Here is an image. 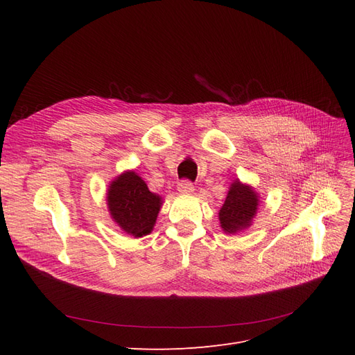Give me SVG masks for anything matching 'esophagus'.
Listing matches in <instances>:
<instances>
[{
	"mask_svg": "<svg viewBox=\"0 0 355 355\" xmlns=\"http://www.w3.org/2000/svg\"><path fill=\"white\" fill-rule=\"evenodd\" d=\"M178 191L180 192V194H192V192L196 191V188H194V185L191 184V182L180 180L178 184Z\"/></svg>",
	"mask_w": 355,
	"mask_h": 355,
	"instance_id": "obj_1",
	"label": "esophagus"
}]
</instances>
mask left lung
<instances>
[{
  "mask_svg": "<svg viewBox=\"0 0 355 355\" xmlns=\"http://www.w3.org/2000/svg\"><path fill=\"white\" fill-rule=\"evenodd\" d=\"M259 207V196L250 187L237 179L232 182L228 196L219 210V222L227 234L240 232L252 225Z\"/></svg>",
  "mask_w": 355,
  "mask_h": 355,
  "instance_id": "left-lung-1",
  "label": "left lung"
}]
</instances>
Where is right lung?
Returning <instances> with one entry per match:
<instances>
[{
    "instance_id": "add662e5",
    "label": "right lung",
    "mask_w": 355,
    "mask_h": 355,
    "mask_svg": "<svg viewBox=\"0 0 355 355\" xmlns=\"http://www.w3.org/2000/svg\"><path fill=\"white\" fill-rule=\"evenodd\" d=\"M106 196L111 218L124 232L139 239L153 231L163 201L135 171L128 170L115 178Z\"/></svg>"
}]
</instances>
